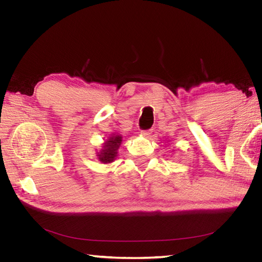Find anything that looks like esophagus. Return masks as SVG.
Instances as JSON below:
<instances>
[{
    "instance_id": "esophagus-1",
    "label": "esophagus",
    "mask_w": 262,
    "mask_h": 262,
    "mask_svg": "<svg viewBox=\"0 0 262 262\" xmlns=\"http://www.w3.org/2000/svg\"><path fill=\"white\" fill-rule=\"evenodd\" d=\"M141 134L145 136V137H149L150 134H151V129H144V130H141Z\"/></svg>"
}]
</instances>
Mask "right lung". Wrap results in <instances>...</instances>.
<instances>
[{"instance_id":"1","label":"right lung","mask_w":262,"mask_h":262,"mask_svg":"<svg viewBox=\"0 0 262 262\" xmlns=\"http://www.w3.org/2000/svg\"><path fill=\"white\" fill-rule=\"evenodd\" d=\"M121 141V136L119 135L110 137V140L106 141V143L103 145V149L98 154L99 161L104 164L113 162L114 158L117 157V150L119 145H120Z\"/></svg>"}]
</instances>
